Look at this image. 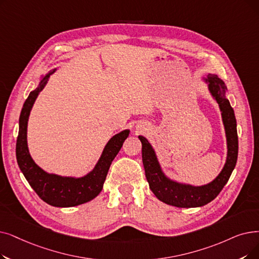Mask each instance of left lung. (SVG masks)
<instances>
[{"label": "left lung", "mask_w": 259, "mask_h": 259, "mask_svg": "<svg viewBox=\"0 0 259 259\" xmlns=\"http://www.w3.org/2000/svg\"><path fill=\"white\" fill-rule=\"evenodd\" d=\"M204 81L207 83L209 93L219 105L228 144L226 164L215 180L202 186H193L174 181L163 172L151 144L146 138L139 137L142 142L143 164L149 187L157 199L168 205L177 207H199L209 203L228 183L237 162V123H236L234 110L229 99L226 97L227 87L217 75L213 74H207Z\"/></svg>", "instance_id": "left-lung-1"}]
</instances>
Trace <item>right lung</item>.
Returning a JSON list of instances; mask_svg holds the SVG:
<instances>
[{
    "label": "right lung",
    "mask_w": 259,
    "mask_h": 259,
    "mask_svg": "<svg viewBox=\"0 0 259 259\" xmlns=\"http://www.w3.org/2000/svg\"><path fill=\"white\" fill-rule=\"evenodd\" d=\"M55 71L41 78L39 85L29 93L22 108L19 118L16 155L21 171L23 172L31 188L44 202L56 207H71L91 201L102 192L110 165L120 150L123 142L128 138L130 131L128 129L123 130L111 138L105 146L93 170L81 178L62 177L44 171L29 154L27 146V122L35 100Z\"/></svg>",
    "instance_id": "1"
}]
</instances>
